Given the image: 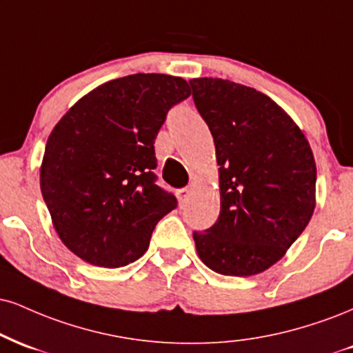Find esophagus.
<instances>
[{
    "instance_id": "34e87169",
    "label": "esophagus",
    "mask_w": 353,
    "mask_h": 353,
    "mask_svg": "<svg viewBox=\"0 0 353 353\" xmlns=\"http://www.w3.org/2000/svg\"><path fill=\"white\" fill-rule=\"evenodd\" d=\"M177 199H179V202H181V205H184V202L188 201V197H189V194H190V188H184V189H179L177 190Z\"/></svg>"
}]
</instances>
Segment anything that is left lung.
<instances>
[{
	"mask_svg": "<svg viewBox=\"0 0 353 353\" xmlns=\"http://www.w3.org/2000/svg\"><path fill=\"white\" fill-rule=\"evenodd\" d=\"M189 83L220 165L219 220L194 232L195 250L219 274L263 273L286 254L316 209L312 150L265 93L212 77Z\"/></svg>",
	"mask_w": 353,
	"mask_h": 353,
	"instance_id": "8db88e82",
	"label": "left lung"
}]
</instances>
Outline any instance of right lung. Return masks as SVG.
I'll return each instance as SVG.
<instances>
[{"instance_id": "right-lung-1", "label": "right lung", "mask_w": 353, "mask_h": 353, "mask_svg": "<svg viewBox=\"0 0 353 353\" xmlns=\"http://www.w3.org/2000/svg\"><path fill=\"white\" fill-rule=\"evenodd\" d=\"M189 83L164 74L110 80L54 126L41 192L62 243L83 261L120 268L143 256L177 201L154 184V139Z\"/></svg>"}]
</instances>
